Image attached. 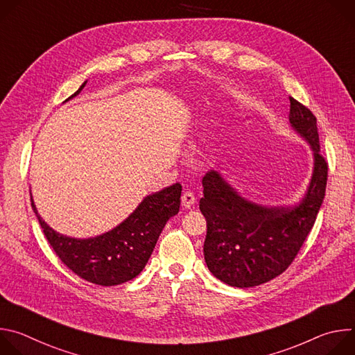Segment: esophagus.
<instances>
[{"instance_id":"obj_1","label":"esophagus","mask_w":355,"mask_h":355,"mask_svg":"<svg viewBox=\"0 0 355 355\" xmlns=\"http://www.w3.org/2000/svg\"><path fill=\"white\" fill-rule=\"evenodd\" d=\"M195 200H196L195 195L192 192H189V191L184 192L182 196H181V204H182V207L185 209H191L193 207V204H195Z\"/></svg>"}]
</instances>
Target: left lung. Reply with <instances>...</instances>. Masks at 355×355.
Here are the masks:
<instances>
[{"label":"left lung","mask_w":355,"mask_h":355,"mask_svg":"<svg viewBox=\"0 0 355 355\" xmlns=\"http://www.w3.org/2000/svg\"><path fill=\"white\" fill-rule=\"evenodd\" d=\"M289 126L313 155L312 177L299 202L266 207L244 198L218 171L207 173L202 180L204 198L199 209L208 227L205 263L230 286H257L282 274L306 240L323 204L327 163L319 155L316 118L295 98L289 96Z\"/></svg>","instance_id":"1"}]
</instances>
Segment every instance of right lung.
Returning a JSON list of instances; mask_svg holds the SVG:
<instances>
[{
    "label": "right lung",
    "mask_w": 355,
    "mask_h": 355,
    "mask_svg": "<svg viewBox=\"0 0 355 355\" xmlns=\"http://www.w3.org/2000/svg\"><path fill=\"white\" fill-rule=\"evenodd\" d=\"M87 81L64 103L77 96ZM181 191L182 187L177 182L144 196L123 222L88 239L56 232L39 215L32 193L31 200L40 227L59 259L80 278L101 286H114L133 279L143 271L166 223L180 211Z\"/></svg>",
    "instance_id": "add662e5"
}]
</instances>
